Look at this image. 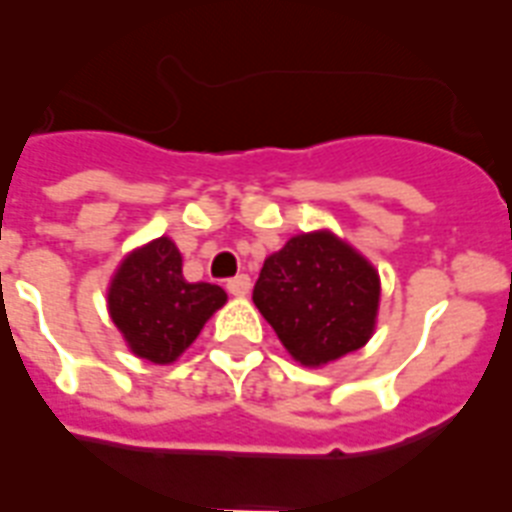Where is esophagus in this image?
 Returning a JSON list of instances; mask_svg holds the SVG:
<instances>
[{"label": "esophagus", "instance_id": "1", "mask_svg": "<svg viewBox=\"0 0 512 512\" xmlns=\"http://www.w3.org/2000/svg\"><path fill=\"white\" fill-rule=\"evenodd\" d=\"M249 288H252V282H249V277H246V274H238V277L227 279V290H230L233 296H246V293H249Z\"/></svg>", "mask_w": 512, "mask_h": 512}]
</instances>
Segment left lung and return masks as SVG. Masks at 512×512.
Instances as JSON below:
<instances>
[{"mask_svg":"<svg viewBox=\"0 0 512 512\" xmlns=\"http://www.w3.org/2000/svg\"><path fill=\"white\" fill-rule=\"evenodd\" d=\"M378 274L332 233L290 238L268 257L252 299L301 365L318 367L370 340Z\"/></svg>","mask_w":512,"mask_h":512,"instance_id":"1","label":"left lung"}]
</instances>
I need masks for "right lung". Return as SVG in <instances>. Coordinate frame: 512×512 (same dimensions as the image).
<instances>
[{"label":"right lung","mask_w":512,"mask_h":512,"mask_svg":"<svg viewBox=\"0 0 512 512\" xmlns=\"http://www.w3.org/2000/svg\"><path fill=\"white\" fill-rule=\"evenodd\" d=\"M224 301L227 293L219 285L186 282L178 246L158 238L117 268L109 288V315L136 356L169 365L197 340Z\"/></svg>","instance_id":"right-lung-1"}]
</instances>
